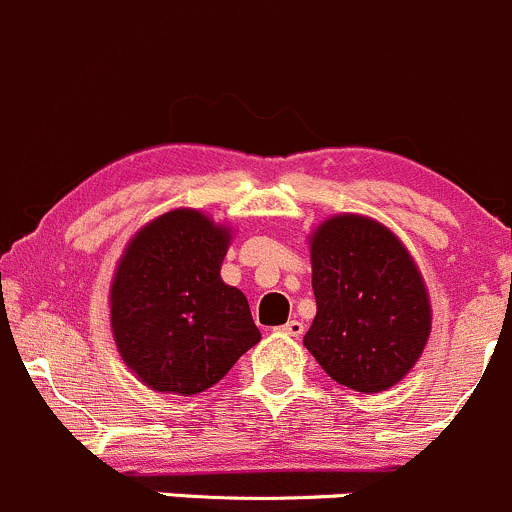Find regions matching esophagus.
Listing matches in <instances>:
<instances>
[{
    "instance_id": "34e87169",
    "label": "esophagus",
    "mask_w": 512,
    "mask_h": 512,
    "mask_svg": "<svg viewBox=\"0 0 512 512\" xmlns=\"http://www.w3.org/2000/svg\"><path fill=\"white\" fill-rule=\"evenodd\" d=\"M282 332L289 334V337H302L304 334V324L299 319H289V322L282 327Z\"/></svg>"
}]
</instances>
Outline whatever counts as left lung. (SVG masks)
I'll list each match as a JSON object with an SVG mask.
<instances>
[{
	"instance_id": "left-lung-1",
	"label": "left lung",
	"mask_w": 512,
	"mask_h": 512,
	"mask_svg": "<svg viewBox=\"0 0 512 512\" xmlns=\"http://www.w3.org/2000/svg\"><path fill=\"white\" fill-rule=\"evenodd\" d=\"M317 317L304 334L337 384L376 394L409 374L431 332V304L394 232L361 215H337L312 235Z\"/></svg>"
}]
</instances>
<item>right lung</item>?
<instances>
[{
  "mask_svg": "<svg viewBox=\"0 0 512 512\" xmlns=\"http://www.w3.org/2000/svg\"><path fill=\"white\" fill-rule=\"evenodd\" d=\"M230 232L173 210L126 247L111 287L116 347L153 391L200 394L260 342L250 304L220 280Z\"/></svg>",
  "mask_w": 512,
  "mask_h": 512,
  "instance_id": "right-lung-1",
  "label": "right lung"
}]
</instances>
